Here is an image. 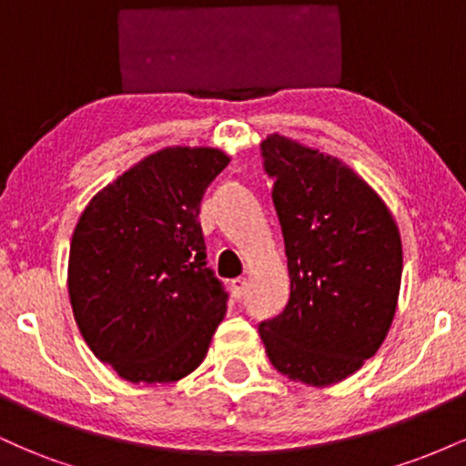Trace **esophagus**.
Segmentation results:
<instances>
[{
    "instance_id": "esophagus-1",
    "label": "esophagus",
    "mask_w": 466,
    "mask_h": 466,
    "mask_svg": "<svg viewBox=\"0 0 466 466\" xmlns=\"http://www.w3.org/2000/svg\"><path fill=\"white\" fill-rule=\"evenodd\" d=\"M245 289H248V280H245V278H234V280L229 282V291H232L234 300H240V298L245 296Z\"/></svg>"
}]
</instances>
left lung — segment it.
<instances>
[{
	"instance_id": "obj_1",
	"label": "left lung",
	"mask_w": 466,
	"mask_h": 466,
	"mask_svg": "<svg viewBox=\"0 0 466 466\" xmlns=\"http://www.w3.org/2000/svg\"><path fill=\"white\" fill-rule=\"evenodd\" d=\"M291 278L258 333L293 381L329 386L370 360L392 324L403 251L386 203L339 159L287 137L260 144Z\"/></svg>"
}]
</instances>
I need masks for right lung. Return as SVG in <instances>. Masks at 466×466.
<instances>
[{
  "label": "right lung",
  "mask_w": 466,
  "mask_h": 466,
  "mask_svg": "<svg viewBox=\"0 0 466 466\" xmlns=\"http://www.w3.org/2000/svg\"><path fill=\"white\" fill-rule=\"evenodd\" d=\"M229 164L217 148L151 155L89 201L69 248V300L87 346L127 381L195 370L228 309L199 208Z\"/></svg>",
  "instance_id": "add662e5"
}]
</instances>
